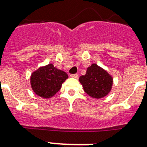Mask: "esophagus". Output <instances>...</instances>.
<instances>
[{"label": "esophagus", "mask_w": 147, "mask_h": 147, "mask_svg": "<svg viewBox=\"0 0 147 147\" xmlns=\"http://www.w3.org/2000/svg\"><path fill=\"white\" fill-rule=\"evenodd\" d=\"M70 76L73 77V78H76V79H78V78H79V76H78V74H71Z\"/></svg>", "instance_id": "obj_1"}]
</instances>
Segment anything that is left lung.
Wrapping results in <instances>:
<instances>
[{"instance_id": "8db88e82", "label": "left lung", "mask_w": 147, "mask_h": 147, "mask_svg": "<svg viewBox=\"0 0 147 147\" xmlns=\"http://www.w3.org/2000/svg\"><path fill=\"white\" fill-rule=\"evenodd\" d=\"M80 82L84 91L94 98L105 97L111 90L113 85L112 77L96 64L87 68L86 73L80 77Z\"/></svg>"}]
</instances>
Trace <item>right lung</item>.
<instances>
[{"mask_svg":"<svg viewBox=\"0 0 147 147\" xmlns=\"http://www.w3.org/2000/svg\"><path fill=\"white\" fill-rule=\"evenodd\" d=\"M67 77V73L49 64L40 67L31 75L30 83L35 94L40 97L48 98L60 90L62 83Z\"/></svg>","mask_w":147,"mask_h":147,"instance_id":"obj_1","label":"right lung"}]
</instances>
